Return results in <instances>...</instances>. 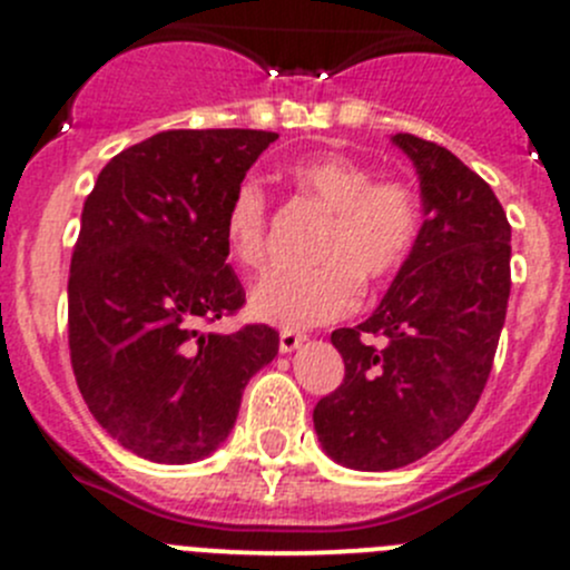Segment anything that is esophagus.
<instances>
[{"mask_svg": "<svg viewBox=\"0 0 570 570\" xmlns=\"http://www.w3.org/2000/svg\"><path fill=\"white\" fill-rule=\"evenodd\" d=\"M306 342V336L303 333H295V331H281V338H278V350L281 353H295L301 344Z\"/></svg>", "mask_w": 570, "mask_h": 570, "instance_id": "esophagus-1", "label": "esophagus"}]
</instances>
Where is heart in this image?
<instances>
[{"label": "heart", "mask_w": 570, "mask_h": 570, "mask_svg": "<svg viewBox=\"0 0 570 570\" xmlns=\"http://www.w3.org/2000/svg\"><path fill=\"white\" fill-rule=\"evenodd\" d=\"M289 176L331 212L314 250L320 267L269 273L250 292V314L284 331H306L353 312L358 281L377 286L392 278L416 248L422 212L407 184L394 178L372 181L370 168L347 154L303 157L289 165ZM223 243L243 267L258 269L264 264L267 195L256 178H245L234 189L223 217Z\"/></svg>", "instance_id": "1"}]
</instances>
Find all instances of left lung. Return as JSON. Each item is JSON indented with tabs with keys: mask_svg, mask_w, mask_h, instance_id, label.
I'll use <instances>...</instances> for the list:
<instances>
[{
	"mask_svg": "<svg viewBox=\"0 0 570 570\" xmlns=\"http://www.w3.org/2000/svg\"><path fill=\"white\" fill-rule=\"evenodd\" d=\"M392 142L416 168L424 223L381 306L331 333L344 383L314 407L325 455L358 471L402 469L461 430L510 297V223L493 189L444 146Z\"/></svg>",
	"mask_w": 570,
	"mask_h": 570,
	"instance_id": "8db88e82",
	"label": "left lung"
}]
</instances>
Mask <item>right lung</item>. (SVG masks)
Masks as SVG:
<instances>
[{
	"mask_svg": "<svg viewBox=\"0 0 570 570\" xmlns=\"http://www.w3.org/2000/svg\"><path fill=\"white\" fill-rule=\"evenodd\" d=\"M256 129L159 131L107 163L82 209L68 278V344L96 422L154 463L209 458L278 333H198L245 303L223 217L258 154Z\"/></svg>",
	"mask_w": 570,
	"mask_h": 570,
	"instance_id": "add662e5",
	"label": "right lung"
}]
</instances>
